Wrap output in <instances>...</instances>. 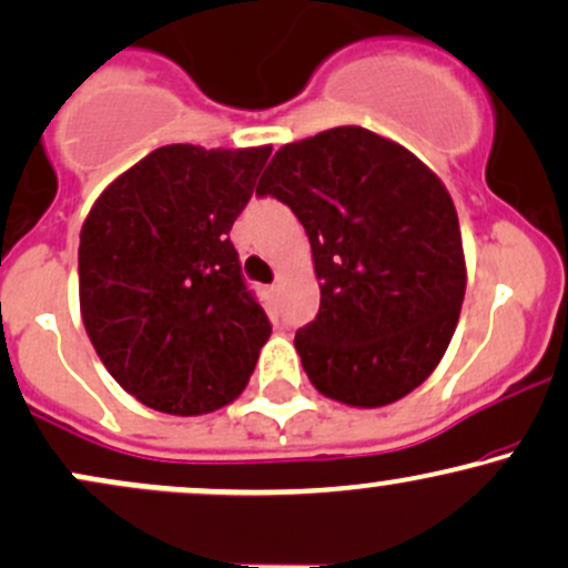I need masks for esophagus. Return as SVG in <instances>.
I'll return each instance as SVG.
<instances>
[{
  "mask_svg": "<svg viewBox=\"0 0 568 568\" xmlns=\"http://www.w3.org/2000/svg\"><path fill=\"white\" fill-rule=\"evenodd\" d=\"M277 283H272V285H266V288H264V293H266V298H270V302H275V298H277Z\"/></svg>",
  "mask_w": 568,
  "mask_h": 568,
  "instance_id": "1",
  "label": "esophagus"
}]
</instances>
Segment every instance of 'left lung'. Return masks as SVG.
I'll list each match as a JSON object with an SVG mask.
<instances>
[{
    "label": "left lung",
    "mask_w": 568,
    "mask_h": 568,
    "mask_svg": "<svg viewBox=\"0 0 568 568\" xmlns=\"http://www.w3.org/2000/svg\"><path fill=\"white\" fill-rule=\"evenodd\" d=\"M256 194L296 213L321 312L296 331L317 393L357 408L406 397L448 349L465 302V251L448 189L400 143L331 128L285 143Z\"/></svg>",
    "instance_id": "left-lung-1"
}]
</instances>
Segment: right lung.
<instances>
[{"label": "right lung", "mask_w": 568, "mask_h": 568, "mask_svg": "<svg viewBox=\"0 0 568 568\" xmlns=\"http://www.w3.org/2000/svg\"><path fill=\"white\" fill-rule=\"evenodd\" d=\"M272 146L154 149L101 192L80 232V310L125 393L175 416L245 389L272 334L230 230Z\"/></svg>", "instance_id": "add662e5"}]
</instances>
